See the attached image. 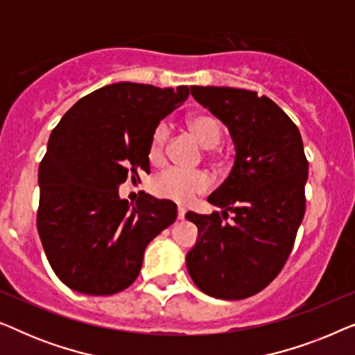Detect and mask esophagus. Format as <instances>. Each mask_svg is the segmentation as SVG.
Returning a JSON list of instances; mask_svg holds the SVG:
<instances>
[{"instance_id": "34e87169", "label": "esophagus", "mask_w": 355, "mask_h": 355, "mask_svg": "<svg viewBox=\"0 0 355 355\" xmlns=\"http://www.w3.org/2000/svg\"><path fill=\"white\" fill-rule=\"evenodd\" d=\"M184 216H186V208L179 207L178 208V220H184Z\"/></svg>"}]
</instances>
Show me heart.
Wrapping results in <instances>:
<instances>
[{"label": "heart", "mask_w": 355, "mask_h": 355, "mask_svg": "<svg viewBox=\"0 0 355 355\" xmlns=\"http://www.w3.org/2000/svg\"><path fill=\"white\" fill-rule=\"evenodd\" d=\"M191 132L196 135L203 148H215L220 144L223 130L218 119L211 114H193L187 119ZM169 139V129L166 124H158L152 132L148 145L150 158L158 159L164 152ZM211 179L203 171H189L182 168H169L166 171L155 178L152 191L158 197L169 198L179 203H189L196 198L197 193H202L210 189Z\"/></svg>", "instance_id": "1"}]
</instances>
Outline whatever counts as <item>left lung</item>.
Here are the masks:
<instances>
[{"label": "left lung", "mask_w": 355, "mask_h": 355, "mask_svg": "<svg viewBox=\"0 0 355 355\" xmlns=\"http://www.w3.org/2000/svg\"><path fill=\"white\" fill-rule=\"evenodd\" d=\"M191 94L230 130L236 158L230 176L208 197L223 208L221 216L187 211L198 230L186 255L187 271L211 297L245 299L278 276L293 250L309 176L302 137L289 116L257 92L196 85ZM227 212L233 221L223 223Z\"/></svg>", "instance_id": "obj_1"}]
</instances>
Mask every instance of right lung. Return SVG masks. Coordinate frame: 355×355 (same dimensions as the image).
I'll list each match as a JSON object with an SVG mask.
<instances>
[{"label": "right lung", "mask_w": 355, "mask_h": 355, "mask_svg": "<svg viewBox=\"0 0 355 355\" xmlns=\"http://www.w3.org/2000/svg\"><path fill=\"white\" fill-rule=\"evenodd\" d=\"M191 89L118 82L80 98L50 135L38 168L37 227L53 271L67 288L111 295L129 288L148 242L176 220L171 200L119 186L150 168V137Z\"/></svg>", "instance_id": "add662e5"}]
</instances>
